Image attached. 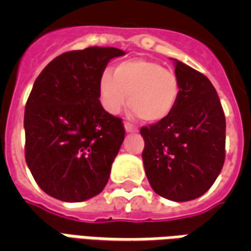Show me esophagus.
Segmentation results:
<instances>
[{"mask_svg":"<svg viewBox=\"0 0 251 251\" xmlns=\"http://www.w3.org/2000/svg\"><path fill=\"white\" fill-rule=\"evenodd\" d=\"M124 126H125V130L127 131V133H136V131H138L136 126H133L131 124H129V122H125Z\"/></svg>","mask_w":251,"mask_h":251,"instance_id":"1","label":"esophagus"}]
</instances>
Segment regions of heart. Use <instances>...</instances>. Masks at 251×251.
Segmentation results:
<instances>
[{
    "label": "heart",
    "instance_id": "b5f03b06",
    "mask_svg": "<svg viewBox=\"0 0 251 251\" xmlns=\"http://www.w3.org/2000/svg\"><path fill=\"white\" fill-rule=\"evenodd\" d=\"M100 103L110 114H118L127 103L138 120L158 124L172 115L180 99V82L174 71L148 59H130L115 66L114 72L99 77Z\"/></svg>",
    "mask_w": 251,
    "mask_h": 251
}]
</instances>
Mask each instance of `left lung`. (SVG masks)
<instances>
[{
	"mask_svg": "<svg viewBox=\"0 0 251 251\" xmlns=\"http://www.w3.org/2000/svg\"><path fill=\"white\" fill-rule=\"evenodd\" d=\"M180 99L171 117L141 127L149 184L165 199L188 201L205 194L225 163L226 118L210 79L174 59Z\"/></svg>",
	"mask_w": 251,
	"mask_h": 251,
	"instance_id": "left-lung-1",
	"label": "left lung"
}]
</instances>
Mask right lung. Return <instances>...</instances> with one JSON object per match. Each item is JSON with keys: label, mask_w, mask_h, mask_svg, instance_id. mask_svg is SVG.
<instances>
[{"label": "right lung", "mask_w": 251, "mask_h": 251, "mask_svg": "<svg viewBox=\"0 0 251 251\" xmlns=\"http://www.w3.org/2000/svg\"><path fill=\"white\" fill-rule=\"evenodd\" d=\"M124 55L113 47L66 52L35 80L25 104V161L55 199L83 201L109 181L125 129L102 107L98 83L107 63Z\"/></svg>", "instance_id": "obj_1"}]
</instances>
